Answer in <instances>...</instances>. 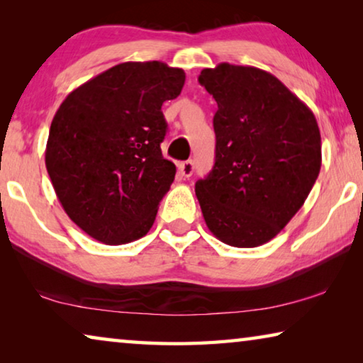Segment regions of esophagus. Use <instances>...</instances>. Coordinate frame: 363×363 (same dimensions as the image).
<instances>
[{
    "mask_svg": "<svg viewBox=\"0 0 363 363\" xmlns=\"http://www.w3.org/2000/svg\"><path fill=\"white\" fill-rule=\"evenodd\" d=\"M179 173L182 177H190L194 174V162L192 160H187V162L179 163Z\"/></svg>",
    "mask_w": 363,
    "mask_h": 363,
    "instance_id": "obj_1",
    "label": "esophagus"
}]
</instances>
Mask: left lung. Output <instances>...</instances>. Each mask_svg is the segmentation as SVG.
I'll use <instances>...</instances> for the list:
<instances>
[{
    "label": "left lung",
    "mask_w": 363,
    "mask_h": 363,
    "mask_svg": "<svg viewBox=\"0 0 363 363\" xmlns=\"http://www.w3.org/2000/svg\"><path fill=\"white\" fill-rule=\"evenodd\" d=\"M199 82L218 104L216 158L195 195L220 242L255 248L277 235L304 205L322 167L312 110L279 78L223 62Z\"/></svg>",
    "instance_id": "left-lung-1"
}]
</instances>
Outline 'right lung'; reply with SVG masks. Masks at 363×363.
Wrapping results in <instances>:
<instances>
[{
	"mask_svg": "<svg viewBox=\"0 0 363 363\" xmlns=\"http://www.w3.org/2000/svg\"><path fill=\"white\" fill-rule=\"evenodd\" d=\"M186 73L164 62H123L65 97L46 144V169L60 205L106 245L150 230L174 181L163 158L168 125L162 106L181 94Z\"/></svg>",
	"mask_w": 363,
	"mask_h": 363,
	"instance_id": "add662e5",
	"label": "right lung"
}]
</instances>
